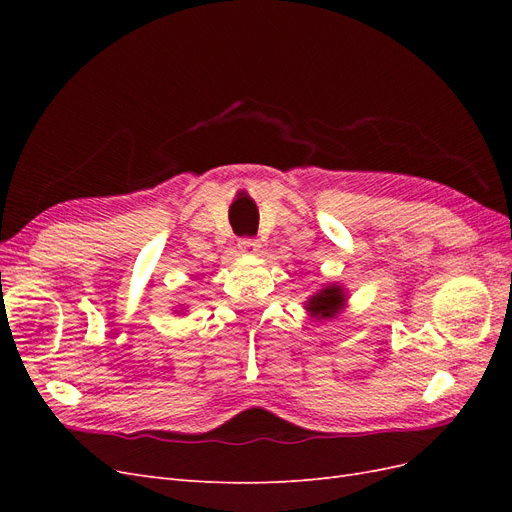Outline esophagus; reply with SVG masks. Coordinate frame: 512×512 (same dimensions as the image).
Masks as SVG:
<instances>
[{
    "instance_id": "obj_1",
    "label": "esophagus",
    "mask_w": 512,
    "mask_h": 512,
    "mask_svg": "<svg viewBox=\"0 0 512 512\" xmlns=\"http://www.w3.org/2000/svg\"><path fill=\"white\" fill-rule=\"evenodd\" d=\"M258 239H241L239 241V252H258Z\"/></svg>"
}]
</instances>
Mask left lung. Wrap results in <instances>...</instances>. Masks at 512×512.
<instances>
[{"mask_svg": "<svg viewBox=\"0 0 512 512\" xmlns=\"http://www.w3.org/2000/svg\"><path fill=\"white\" fill-rule=\"evenodd\" d=\"M346 301H348L346 290L339 284H329L322 290H318L314 297H309V301L305 303V309L309 312V316L316 320H331L342 312Z\"/></svg>", "mask_w": 512, "mask_h": 512, "instance_id": "obj_1", "label": "left lung"}]
</instances>
